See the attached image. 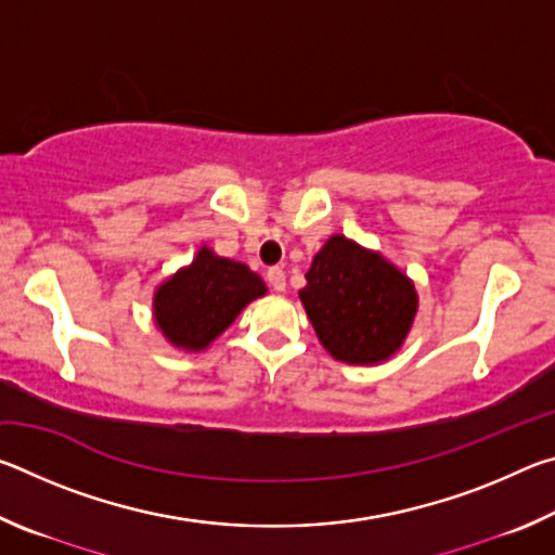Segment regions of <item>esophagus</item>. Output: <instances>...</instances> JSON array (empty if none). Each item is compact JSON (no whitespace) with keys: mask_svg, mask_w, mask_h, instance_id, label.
<instances>
[{"mask_svg":"<svg viewBox=\"0 0 555 555\" xmlns=\"http://www.w3.org/2000/svg\"><path fill=\"white\" fill-rule=\"evenodd\" d=\"M267 281L274 291H286V271L281 267H271L267 271Z\"/></svg>","mask_w":555,"mask_h":555,"instance_id":"1","label":"esophagus"}]
</instances>
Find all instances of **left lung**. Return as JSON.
<instances>
[{"label":"left lung","instance_id":"1","mask_svg":"<svg viewBox=\"0 0 555 555\" xmlns=\"http://www.w3.org/2000/svg\"><path fill=\"white\" fill-rule=\"evenodd\" d=\"M306 279L300 304L335 360L374 364L399 350L416 315V291L387 259L335 234Z\"/></svg>","mask_w":555,"mask_h":555}]
</instances>
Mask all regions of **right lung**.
Wrapping results in <instances>:
<instances>
[{"mask_svg":"<svg viewBox=\"0 0 555 555\" xmlns=\"http://www.w3.org/2000/svg\"><path fill=\"white\" fill-rule=\"evenodd\" d=\"M267 294L261 281L240 261L215 257L201 249L188 269H181L156 291L154 315L164 335L183 350H203L249 300Z\"/></svg>","mask_w":555,"mask_h":555,"instance_id":"right-lung-1","label":"right lung"}]
</instances>
